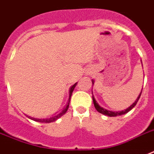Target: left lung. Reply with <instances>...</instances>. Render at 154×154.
Instances as JSON below:
<instances>
[{"mask_svg": "<svg viewBox=\"0 0 154 154\" xmlns=\"http://www.w3.org/2000/svg\"><path fill=\"white\" fill-rule=\"evenodd\" d=\"M92 83H93V85H94V79H92ZM141 93H142V91L140 92V95L138 96V97L136 98V100L134 101V103L133 104H131V106H129L128 108H126L125 110H123V111H118V112H112V111H110V110H107V109H105V108H103L102 106L97 103V102L95 100V98H94V95H93V101H94V106H95V108L97 110L98 112L102 113L103 115L105 116H122V115H124L125 113H127L128 112H130L133 107H134L135 105H136L137 102L139 101L140 97V95H141ZM92 94H93V91H92Z\"/></svg>", "mask_w": 154, "mask_h": 154, "instance_id": "left-lung-1", "label": "left lung"}]
</instances>
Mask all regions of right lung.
I'll use <instances>...</instances> for the list:
<instances>
[{
	"mask_svg": "<svg viewBox=\"0 0 154 154\" xmlns=\"http://www.w3.org/2000/svg\"><path fill=\"white\" fill-rule=\"evenodd\" d=\"M76 85H77V83H75V85H72L70 88H69V99H68V103L66 104V107H64V109L61 111V112H60L59 114H57L56 116H51V117H48V118H36V117H32V116H30L29 115H25L29 117V119L32 120V121H34V122H41V123H51V122H56L57 119H59L60 117H61L62 116L65 114V113L67 112V110L69 108V101H70V97H71V95H72V93L73 91H74V88H75Z\"/></svg>",
	"mask_w": 154,
	"mask_h": 154,
	"instance_id": "right-lung-1",
	"label": "right lung"
}]
</instances>
